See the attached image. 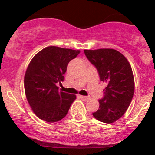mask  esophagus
Masks as SVG:
<instances>
[{
  "instance_id": "34e87169",
  "label": "esophagus",
  "mask_w": 155,
  "mask_h": 155,
  "mask_svg": "<svg viewBox=\"0 0 155 155\" xmlns=\"http://www.w3.org/2000/svg\"><path fill=\"white\" fill-rule=\"evenodd\" d=\"M79 97H80V98H81L83 101H88V100H89V97H84V96H81V95H80V96H79Z\"/></svg>"
}]
</instances>
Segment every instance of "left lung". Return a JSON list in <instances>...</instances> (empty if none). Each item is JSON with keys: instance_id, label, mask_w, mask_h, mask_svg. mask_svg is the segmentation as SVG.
<instances>
[{"instance_id": "1", "label": "left lung", "mask_w": 155, "mask_h": 155, "mask_svg": "<svg viewBox=\"0 0 155 155\" xmlns=\"http://www.w3.org/2000/svg\"><path fill=\"white\" fill-rule=\"evenodd\" d=\"M87 59L97 68L100 80L107 84L99 109L92 113L104 123L120 119L129 108L134 93V78L129 61L114 49L84 50Z\"/></svg>"}]
</instances>
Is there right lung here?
I'll return each mask as SVG.
<instances>
[{
	"instance_id": "add662e5",
	"label": "right lung",
	"mask_w": 155,
	"mask_h": 155,
	"mask_svg": "<svg viewBox=\"0 0 155 155\" xmlns=\"http://www.w3.org/2000/svg\"><path fill=\"white\" fill-rule=\"evenodd\" d=\"M80 51L47 47L34 56L25 71V93L35 114L47 122L62 120L76 99L58 89L57 84L64 80L67 66Z\"/></svg>"
}]
</instances>
